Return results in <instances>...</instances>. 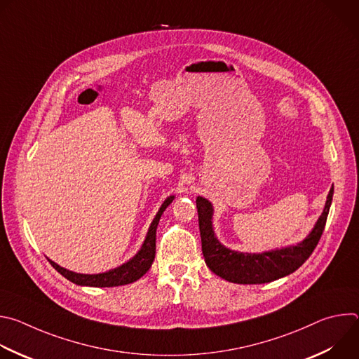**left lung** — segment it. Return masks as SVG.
Segmentation results:
<instances>
[{
	"instance_id": "obj_1",
	"label": "left lung",
	"mask_w": 359,
	"mask_h": 359,
	"mask_svg": "<svg viewBox=\"0 0 359 359\" xmlns=\"http://www.w3.org/2000/svg\"><path fill=\"white\" fill-rule=\"evenodd\" d=\"M334 186L327 196L325 208L311 233L301 243L266 252H240L224 247L213 230L212 203L197 197L198 229L201 237V251L208 267L219 277L236 284H264L285 277L299 269L317 247L331 208Z\"/></svg>"
}]
</instances>
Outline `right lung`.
<instances>
[{"label": "right lung", "instance_id": "obj_1", "mask_svg": "<svg viewBox=\"0 0 359 359\" xmlns=\"http://www.w3.org/2000/svg\"><path fill=\"white\" fill-rule=\"evenodd\" d=\"M175 196H169L163 204L161 206L158 215L153 219L146 238L140 247V250L136 252L135 257H132L128 263L109 270L107 273H99V274H79V273H74L69 271L61 266H58L57 263L50 262L48 259V262L50 263L60 274H62L67 280L72 281L76 285H86V287H118V285H125V284H130L136 280H139L142 276H144L147 273V270L151 267L153 260H155V254H156V229L159 224V220L163 215V212L166 210V208L173 201Z\"/></svg>", "mask_w": 359, "mask_h": 359}]
</instances>
